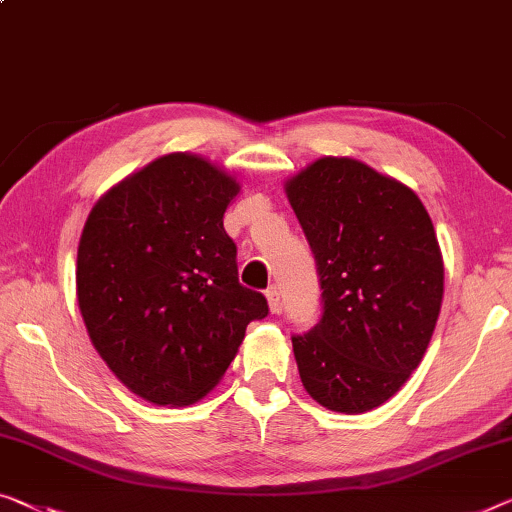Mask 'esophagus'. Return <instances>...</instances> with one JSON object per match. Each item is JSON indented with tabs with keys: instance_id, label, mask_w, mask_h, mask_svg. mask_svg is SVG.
I'll return each mask as SVG.
<instances>
[{
	"instance_id": "34e87169",
	"label": "esophagus",
	"mask_w": 512,
	"mask_h": 512,
	"mask_svg": "<svg viewBox=\"0 0 512 512\" xmlns=\"http://www.w3.org/2000/svg\"><path fill=\"white\" fill-rule=\"evenodd\" d=\"M266 301H269V310L273 312V315H278V312L282 310L278 287H269V289H266Z\"/></svg>"
}]
</instances>
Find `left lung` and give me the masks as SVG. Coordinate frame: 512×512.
Instances as JSON below:
<instances>
[{"mask_svg": "<svg viewBox=\"0 0 512 512\" xmlns=\"http://www.w3.org/2000/svg\"><path fill=\"white\" fill-rule=\"evenodd\" d=\"M317 262L322 317L292 335L322 407L363 414L400 391L430 345L444 259L414 190L354 158H319L287 181Z\"/></svg>", "mask_w": 512, "mask_h": 512, "instance_id": "8db88e82", "label": "left lung"}]
</instances>
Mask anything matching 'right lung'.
Masks as SVG:
<instances>
[{"label":"right lung","mask_w":512,"mask_h":512,"mask_svg":"<svg viewBox=\"0 0 512 512\" xmlns=\"http://www.w3.org/2000/svg\"><path fill=\"white\" fill-rule=\"evenodd\" d=\"M239 183L193 154H167L110 188L78 246V305L96 352L154 404L207 395L246 326L269 315L239 282L223 216Z\"/></svg>","instance_id":"right-lung-1"}]
</instances>
